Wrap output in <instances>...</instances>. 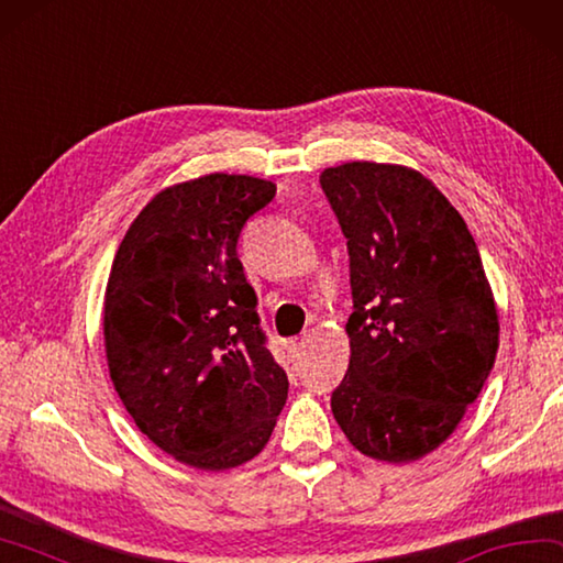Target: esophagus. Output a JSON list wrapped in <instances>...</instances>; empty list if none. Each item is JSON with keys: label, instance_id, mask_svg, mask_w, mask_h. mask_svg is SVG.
<instances>
[{"label": "esophagus", "instance_id": "obj_1", "mask_svg": "<svg viewBox=\"0 0 563 563\" xmlns=\"http://www.w3.org/2000/svg\"><path fill=\"white\" fill-rule=\"evenodd\" d=\"M305 344H308V340H305V336H300V340H292L288 344V352H290L292 360H300L302 352H305Z\"/></svg>", "mask_w": 563, "mask_h": 563}]
</instances>
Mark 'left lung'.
Segmentation results:
<instances>
[{"label": "left lung", "instance_id": "obj_1", "mask_svg": "<svg viewBox=\"0 0 563 563\" xmlns=\"http://www.w3.org/2000/svg\"><path fill=\"white\" fill-rule=\"evenodd\" d=\"M350 251V369L332 413L356 451L411 463L483 391L499 314L473 233L435 184L386 162L320 175Z\"/></svg>", "mask_w": 563, "mask_h": 563}]
</instances>
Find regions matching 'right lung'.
<instances>
[{"label":"right lung","instance_id":"obj_1","mask_svg":"<svg viewBox=\"0 0 563 563\" xmlns=\"http://www.w3.org/2000/svg\"><path fill=\"white\" fill-rule=\"evenodd\" d=\"M275 184L213 172L157 191L112 261L103 302L108 369L159 451L219 473L271 441L288 376L265 346L236 243Z\"/></svg>","mask_w":563,"mask_h":563}]
</instances>
